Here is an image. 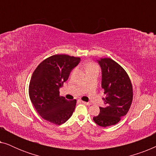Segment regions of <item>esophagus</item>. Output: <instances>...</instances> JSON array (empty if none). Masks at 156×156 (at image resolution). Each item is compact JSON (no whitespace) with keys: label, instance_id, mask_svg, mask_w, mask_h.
<instances>
[{"label":"esophagus","instance_id":"34e87169","mask_svg":"<svg viewBox=\"0 0 156 156\" xmlns=\"http://www.w3.org/2000/svg\"><path fill=\"white\" fill-rule=\"evenodd\" d=\"M82 103L85 104V105H87V106H90L91 105V103H89V102H86V101H82Z\"/></svg>","mask_w":156,"mask_h":156}]
</instances>
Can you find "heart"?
<instances>
[{
	"label": "heart",
	"mask_w": 156,
	"mask_h": 156,
	"mask_svg": "<svg viewBox=\"0 0 156 156\" xmlns=\"http://www.w3.org/2000/svg\"><path fill=\"white\" fill-rule=\"evenodd\" d=\"M94 68H98L97 65L94 64V62H89L88 64H87L86 65V69L87 71H88L89 69H94Z\"/></svg>",
	"instance_id": "heart-1"
}]
</instances>
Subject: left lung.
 I'll list each match as a JSON object with an SVG mask.
<instances>
[{"label":"left lung","mask_w":156,"mask_h":156,"mask_svg":"<svg viewBox=\"0 0 156 156\" xmlns=\"http://www.w3.org/2000/svg\"><path fill=\"white\" fill-rule=\"evenodd\" d=\"M102 72L101 87L105 98L104 107L93 118L97 125L108 127L116 125L126 115L133 101V87L125 69L111 58L98 60Z\"/></svg>","instance_id":"1"}]
</instances>
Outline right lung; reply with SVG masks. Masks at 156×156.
<instances>
[{"instance_id":"obj_1","label":"right lung","mask_w":156,"mask_h":156,"mask_svg":"<svg viewBox=\"0 0 156 156\" xmlns=\"http://www.w3.org/2000/svg\"><path fill=\"white\" fill-rule=\"evenodd\" d=\"M80 60L79 57L55 55L44 59L34 71L29 84L30 99L44 120L61 125L73 114L76 100L61 97L59 88Z\"/></svg>"}]
</instances>
